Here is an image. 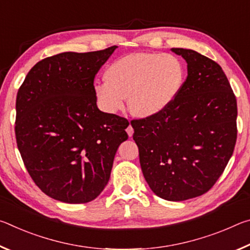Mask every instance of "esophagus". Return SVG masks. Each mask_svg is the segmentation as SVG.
<instances>
[{"instance_id":"obj_1","label":"esophagus","mask_w":250,"mask_h":250,"mask_svg":"<svg viewBox=\"0 0 250 250\" xmlns=\"http://www.w3.org/2000/svg\"><path fill=\"white\" fill-rule=\"evenodd\" d=\"M126 132H128V135H129L130 138L132 137V135H133V128H132V125H129L128 128H126Z\"/></svg>"}]
</instances>
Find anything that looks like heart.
Instances as JSON below:
<instances>
[{
	"label": "heart",
	"mask_w": 250,
	"mask_h": 250,
	"mask_svg": "<svg viewBox=\"0 0 250 250\" xmlns=\"http://www.w3.org/2000/svg\"><path fill=\"white\" fill-rule=\"evenodd\" d=\"M104 78V83L96 84L95 94L105 111L120 110L128 97L130 111L147 118L162 112L179 96L185 68L174 55L142 52L111 62Z\"/></svg>",
	"instance_id": "1"
}]
</instances>
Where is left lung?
Segmentation results:
<instances>
[{
	"mask_svg": "<svg viewBox=\"0 0 250 250\" xmlns=\"http://www.w3.org/2000/svg\"><path fill=\"white\" fill-rule=\"evenodd\" d=\"M172 52L188 62L179 96L131 125L146 183L155 195L177 202L208 192L223 174L237 140V101L217 62L192 49Z\"/></svg>",
	"mask_w": 250,
	"mask_h": 250,
	"instance_id": "8db88e82",
	"label": "left lung"
}]
</instances>
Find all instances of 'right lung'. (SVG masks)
I'll use <instances>...</instances> for the list:
<instances>
[{"instance_id":"obj_1","label":"right lung","mask_w":250,"mask_h":250,"mask_svg":"<svg viewBox=\"0 0 250 250\" xmlns=\"http://www.w3.org/2000/svg\"><path fill=\"white\" fill-rule=\"evenodd\" d=\"M117 46L66 52L28 71L16 96L15 137L24 166L42 192L80 204L107 185L129 122L97 107L94 80Z\"/></svg>"}]
</instances>
